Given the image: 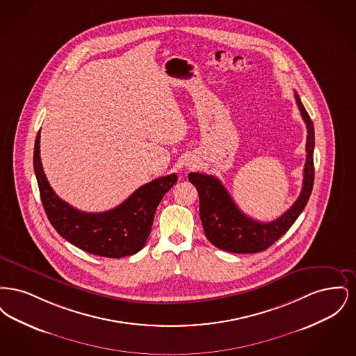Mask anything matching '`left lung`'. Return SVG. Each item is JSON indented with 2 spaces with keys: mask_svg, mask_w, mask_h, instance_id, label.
Segmentation results:
<instances>
[{
  "mask_svg": "<svg viewBox=\"0 0 356 356\" xmlns=\"http://www.w3.org/2000/svg\"><path fill=\"white\" fill-rule=\"evenodd\" d=\"M296 104L307 127V159L303 170V188L298 200L280 218L270 222L254 220L244 215L220 180L211 175L191 172L188 180L196 186L200 200V219L204 234L218 248L232 254H256L271 247L283 236L303 212L314 186V124L300 97L295 92Z\"/></svg>",
  "mask_w": 356,
  "mask_h": 356,
  "instance_id": "obj_1",
  "label": "left lung"
}]
</instances>
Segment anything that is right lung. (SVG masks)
I'll return each instance as SVG.
<instances>
[{
  "mask_svg": "<svg viewBox=\"0 0 356 356\" xmlns=\"http://www.w3.org/2000/svg\"><path fill=\"white\" fill-rule=\"evenodd\" d=\"M33 167L41 202L53 228L85 252L112 259L137 254L145 245L156 208L177 181L176 173L154 179L116 208L88 213L73 208L51 189L41 164L40 132L34 143Z\"/></svg>",
  "mask_w": 356,
  "mask_h": 356,
  "instance_id": "add662e5",
  "label": "right lung"
}]
</instances>
